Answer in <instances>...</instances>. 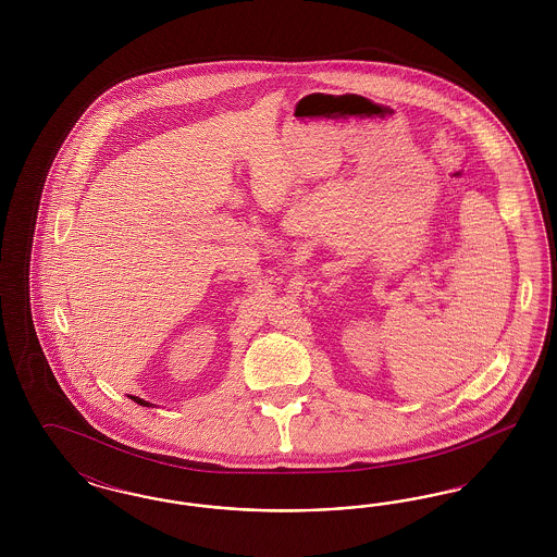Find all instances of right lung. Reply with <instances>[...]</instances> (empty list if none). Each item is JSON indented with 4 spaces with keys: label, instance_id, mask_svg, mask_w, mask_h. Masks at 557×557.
Masks as SVG:
<instances>
[{
    "label": "right lung",
    "instance_id": "obj_1",
    "mask_svg": "<svg viewBox=\"0 0 557 557\" xmlns=\"http://www.w3.org/2000/svg\"><path fill=\"white\" fill-rule=\"evenodd\" d=\"M137 405H141V407H152V403H148V400H144V398L132 397Z\"/></svg>",
    "mask_w": 557,
    "mask_h": 557
}]
</instances>
